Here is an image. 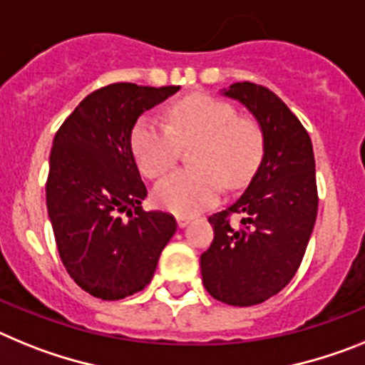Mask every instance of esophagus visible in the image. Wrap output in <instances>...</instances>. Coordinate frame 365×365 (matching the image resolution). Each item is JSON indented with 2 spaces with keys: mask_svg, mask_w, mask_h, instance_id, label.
I'll use <instances>...</instances> for the list:
<instances>
[{
  "mask_svg": "<svg viewBox=\"0 0 365 365\" xmlns=\"http://www.w3.org/2000/svg\"><path fill=\"white\" fill-rule=\"evenodd\" d=\"M176 222H178L180 227H185L187 224L191 222V217H189V215H178V217H176Z\"/></svg>",
  "mask_w": 365,
  "mask_h": 365,
  "instance_id": "esophagus-1",
  "label": "esophagus"
}]
</instances>
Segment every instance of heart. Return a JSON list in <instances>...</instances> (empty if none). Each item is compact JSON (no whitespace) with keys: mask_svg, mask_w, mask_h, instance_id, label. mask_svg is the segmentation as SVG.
<instances>
[{"mask_svg":"<svg viewBox=\"0 0 365 365\" xmlns=\"http://www.w3.org/2000/svg\"><path fill=\"white\" fill-rule=\"evenodd\" d=\"M167 126L152 117L135 123L130 145L139 170L161 178L191 148V169L170 174L154 187V202L178 215H192L217 202L222 183L230 191L248 185L264 158V130L257 119L207 93L187 95L169 106Z\"/></svg>","mask_w":365,"mask_h":365,"instance_id":"heart-1","label":"heart"}]
</instances>
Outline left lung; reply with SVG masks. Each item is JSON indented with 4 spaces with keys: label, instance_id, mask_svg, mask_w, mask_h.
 I'll list each match as a JSON object with an SVG mask.
<instances>
[{
    "label": "left lung",
    "instance_id": "left-lung-1",
    "mask_svg": "<svg viewBox=\"0 0 365 365\" xmlns=\"http://www.w3.org/2000/svg\"><path fill=\"white\" fill-rule=\"evenodd\" d=\"M264 130V158L235 204L211 215L215 239L202 253L204 287L235 307L259 305L287 287L299 268L318 215L316 163L309 132L274 91L231 84ZM239 214L241 226L230 224Z\"/></svg>",
    "mask_w": 365,
    "mask_h": 365
}]
</instances>
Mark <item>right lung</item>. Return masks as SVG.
Listing matches in <instances>:
<instances>
[{
  "mask_svg": "<svg viewBox=\"0 0 365 365\" xmlns=\"http://www.w3.org/2000/svg\"><path fill=\"white\" fill-rule=\"evenodd\" d=\"M178 90L130 82L99 88L53 139L47 213L66 270L93 297L115 301L143 290L176 231L173 215L141 207L147 187L130 135L145 110Z\"/></svg>",
  "mask_w": 365,
  "mask_h": 365,
  "instance_id": "1",
  "label": "right lung"
}]
</instances>
